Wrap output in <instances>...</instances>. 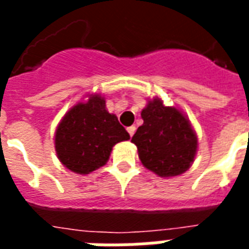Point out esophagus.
<instances>
[{"instance_id": "1", "label": "esophagus", "mask_w": 249, "mask_h": 249, "mask_svg": "<svg viewBox=\"0 0 249 249\" xmlns=\"http://www.w3.org/2000/svg\"><path fill=\"white\" fill-rule=\"evenodd\" d=\"M126 130H128L129 136H133V135H135V132H136V126H135V125H132V126H128V128H126Z\"/></svg>"}]
</instances>
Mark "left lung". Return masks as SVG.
Returning a JSON list of instances; mask_svg holds the SVG:
<instances>
[{"label":"left lung","mask_w":249,"mask_h":249,"mask_svg":"<svg viewBox=\"0 0 249 249\" xmlns=\"http://www.w3.org/2000/svg\"><path fill=\"white\" fill-rule=\"evenodd\" d=\"M141 117L144 124L132 137L142 165L161 178L178 176L191 167L197 151V137L178 109L164 107L160 98L148 101Z\"/></svg>","instance_id":"left-lung-1"}]
</instances>
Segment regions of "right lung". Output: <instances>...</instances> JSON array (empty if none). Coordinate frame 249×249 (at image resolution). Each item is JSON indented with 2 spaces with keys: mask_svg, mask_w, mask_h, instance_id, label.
Masks as SVG:
<instances>
[{
  "mask_svg": "<svg viewBox=\"0 0 249 249\" xmlns=\"http://www.w3.org/2000/svg\"><path fill=\"white\" fill-rule=\"evenodd\" d=\"M129 140V133L117 117L105 108V100L93 94L64 116L56 130L57 156L71 172L88 175L108 161L117 142Z\"/></svg>",
  "mask_w": 249,
  "mask_h": 249,
  "instance_id": "obj_1",
  "label": "right lung"
}]
</instances>
